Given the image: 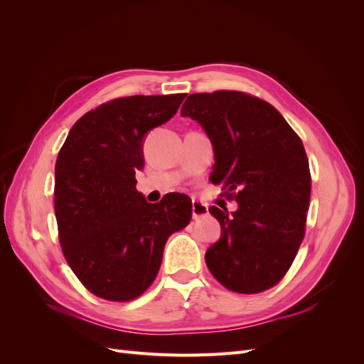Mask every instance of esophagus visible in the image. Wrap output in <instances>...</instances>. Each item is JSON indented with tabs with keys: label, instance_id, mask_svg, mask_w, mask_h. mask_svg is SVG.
<instances>
[{
	"label": "esophagus",
	"instance_id": "esophagus-1",
	"mask_svg": "<svg viewBox=\"0 0 364 364\" xmlns=\"http://www.w3.org/2000/svg\"><path fill=\"white\" fill-rule=\"evenodd\" d=\"M208 205L199 200H193V217L194 218H199V217H205L208 215Z\"/></svg>",
	"mask_w": 364,
	"mask_h": 364
}]
</instances>
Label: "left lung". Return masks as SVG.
<instances>
[{
    "label": "left lung",
    "mask_w": 364,
    "mask_h": 364,
    "mask_svg": "<svg viewBox=\"0 0 364 364\" xmlns=\"http://www.w3.org/2000/svg\"><path fill=\"white\" fill-rule=\"evenodd\" d=\"M181 114L206 132L215 153L209 179L238 203L230 214L209 208L222 226L205 255L209 272L235 293L272 289L305 235L311 174L301 138L270 103L240 91L191 94Z\"/></svg>",
    "instance_id": "left-lung-1"
}]
</instances>
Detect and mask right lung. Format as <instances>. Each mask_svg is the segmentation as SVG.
Listing matches in <instances>:
<instances>
[{"label": "right lung", "instance_id": "obj_1", "mask_svg": "<svg viewBox=\"0 0 364 364\" xmlns=\"http://www.w3.org/2000/svg\"><path fill=\"white\" fill-rule=\"evenodd\" d=\"M186 94L115 98L71 127L54 168V213L63 257L79 281L106 301L144 293L161 267L164 246L190 223L188 196L147 203L136 191L142 141L178 112Z\"/></svg>", "mask_w": 364, "mask_h": 364}]
</instances>
